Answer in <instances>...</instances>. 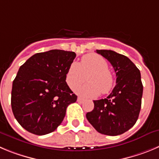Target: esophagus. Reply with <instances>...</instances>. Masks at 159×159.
I'll use <instances>...</instances> for the list:
<instances>
[{"mask_svg": "<svg viewBox=\"0 0 159 159\" xmlns=\"http://www.w3.org/2000/svg\"><path fill=\"white\" fill-rule=\"evenodd\" d=\"M84 101V99H83V98L81 97H78V103H83V102Z\"/></svg>", "mask_w": 159, "mask_h": 159, "instance_id": "esophagus-1", "label": "esophagus"}]
</instances>
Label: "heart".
Listing matches in <instances>:
<instances>
[{
    "instance_id": "1",
    "label": "heart",
    "mask_w": 159,
    "mask_h": 159,
    "mask_svg": "<svg viewBox=\"0 0 159 159\" xmlns=\"http://www.w3.org/2000/svg\"><path fill=\"white\" fill-rule=\"evenodd\" d=\"M88 84L77 89V93L88 97H95L102 93H108L114 86V78L106 59L94 53L83 56L79 63L70 66L66 75V81L72 90L84 82L88 76Z\"/></svg>"
}]
</instances>
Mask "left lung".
I'll use <instances>...</instances> for the list:
<instances>
[{
  "mask_svg": "<svg viewBox=\"0 0 159 159\" xmlns=\"http://www.w3.org/2000/svg\"><path fill=\"white\" fill-rule=\"evenodd\" d=\"M96 52L114 67L116 85L107 97L93 101L94 109L86 114V118L100 133L118 136L130 129L139 117L143 96L140 72L124 55L111 50Z\"/></svg>",
  "mask_w": 159,
  "mask_h": 159,
  "instance_id": "obj_1",
  "label": "left lung"
}]
</instances>
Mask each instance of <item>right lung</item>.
Returning a JSON list of instances; mask_svg holds the SVG:
<instances>
[{"mask_svg": "<svg viewBox=\"0 0 159 159\" xmlns=\"http://www.w3.org/2000/svg\"><path fill=\"white\" fill-rule=\"evenodd\" d=\"M76 54L53 49L36 53L20 67L12 83L13 115L23 129L42 136L55 131L78 96L66 82Z\"/></svg>", "mask_w": 159, "mask_h": 159, "instance_id": "add662e5", "label": "right lung"}]
</instances>
